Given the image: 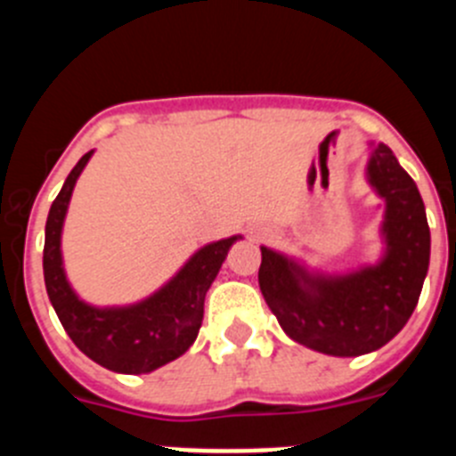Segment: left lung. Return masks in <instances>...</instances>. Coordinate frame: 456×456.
I'll return each mask as SVG.
<instances>
[{"label": "left lung", "instance_id": "8db88e82", "mask_svg": "<svg viewBox=\"0 0 456 456\" xmlns=\"http://www.w3.org/2000/svg\"><path fill=\"white\" fill-rule=\"evenodd\" d=\"M368 183L386 200L384 257L356 272L310 273L292 257L260 247V289L278 324L304 347L361 356L404 329L429 269V225L416 183L384 143H370Z\"/></svg>", "mask_w": 456, "mask_h": 456}]
</instances>
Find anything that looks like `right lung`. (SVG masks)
Listing matches in <instances>:
<instances>
[{
	"instance_id": "obj_1",
	"label": "right lung",
	"mask_w": 456,
	"mask_h": 456,
	"mask_svg": "<svg viewBox=\"0 0 456 456\" xmlns=\"http://www.w3.org/2000/svg\"><path fill=\"white\" fill-rule=\"evenodd\" d=\"M91 155L93 151L72 168L47 215L43 248L47 297L70 340L91 361L111 372L146 374L171 363L191 347L203 324L205 294L240 235L199 248L164 288L139 304L118 308L84 304L63 272L61 231L72 189Z\"/></svg>"
}]
</instances>
